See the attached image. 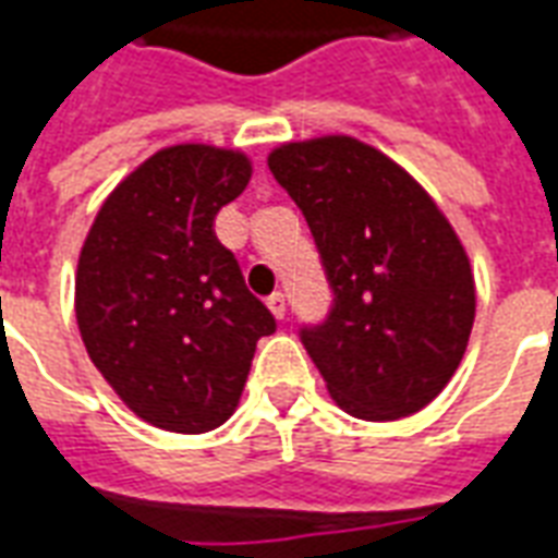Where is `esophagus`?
<instances>
[{
    "label": "esophagus",
    "instance_id": "34e87169",
    "mask_svg": "<svg viewBox=\"0 0 558 558\" xmlns=\"http://www.w3.org/2000/svg\"><path fill=\"white\" fill-rule=\"evenodd\" d=\"M268 307H271V314L278 316V319H283V316H287V295L280 290H275L268 295Z\"/></svg>",
    "mask_w": 558,
    "mask_h": 558
}]
</instances>
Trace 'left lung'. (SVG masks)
I'll return each instance as SVG.
<instances>
[{
  "label": "left lung",
  "instance_id": "1",
  "mask_svg": "<svg viewBox=\"0 0 558 558\" xmlns=\"http://www.w3.org/2000/svg\"><path fill=\"white\" fill-rule=\"evenodd\" d=\"M268 170L302 208L331 304L299 338L331 398L364 421L424 410L475 319L466 251L421 184L352 137L290 143Z\"/></svg>",
  "mask_w": 558,
  "mask_h": 558
}]
</instances>
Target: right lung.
<instances>
[{"instance_id": "add662e5", "label": "right lung", "mask_w": 558, "mask_h": 558, "mask_svg": "<svg viewBox=\"0 0 558 558\" xmlns=\"http://www.w3.org/2000/svg\"><path fill=\"white\" fill-rule=\"evenodd\" d=\"M239 151L172 146L116 187L77 266V326L86 352L140 418L206 433L230 418L256 340L278 323L244 287L215 218L242 194Z\"/></svg>"}]
</instances>
